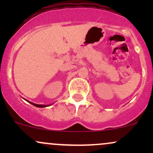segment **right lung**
I'll list each match as a JSON object with an SVG mask.
<instances>
[{
    "instance_id": "add662e5",
    "label": "right lung",
    "mask_w": 153,
    "mask_h": 153,
    "mask_svg": "<svg viewBox=\"0 0 153 153\" xmlns=\"http://www.w3.org/2000/svg\"><path fill=\"white\" fill-rule=\"evenodd\" d=\"M29 103H30L31 104H32V105H34V106H36V107H39V108H43V107H47V106H48V105H42V104H36V103H32V102H30V101H27Z\"/></svg>"
}]
</instances>
